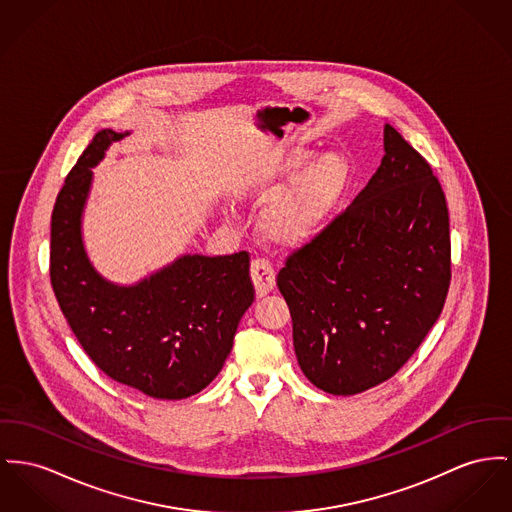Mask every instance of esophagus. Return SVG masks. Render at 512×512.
<instances>
[{"label": "esophagus", "mask_w": 512, "mask_h": 512, "mask_svg": "<svg viewBox=\"0 0 512 512\" xmlns=\"http://www.w3.org/2000/svg\"><path fill=\"white\" fill-rule=\"evenodd\" d=\"M250 275H252V283L256 287L258 297H264L266 293L272 291L273 285H275V272H273L272 264L266 258L252 260Z\"/></svg>", "instance_id": "1"}]
</instances>
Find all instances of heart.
I'll use <instances>...</instances> for the list:
<instances>
[{
	"mask_svg": "<svg viewBox=\"0 0 512 512\" xmlns=\"http://www.w3.org/2000/svg\"><path fill=\"white\" fill-rule=\"evenodd\" d=\"M310 163V151H295L252 188L258 202L276 200L262 215V233L277 246L289 248L312 239L326 225L347 190L351 169L343 155L328 153L309 170ZM297 177L300 182L286 193L284 188Z\"/></svg>",
	"mask_w": 512,
	"mask_h": 512,
	"instance_id": "obj_1",
	"label": "heart"
}]
</instances>
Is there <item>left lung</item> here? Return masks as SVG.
Masks as SVG:
<instances>
[{
  "instance_id": "8db88e82",
  "label": "left lung",
  "mask_w": 512,
  "mask_h": 512,
  "mask_svg": "<svg viewBox=\"0 0 512 512\" xmlns=\"http://www.w3.org/2000/svg\"><path fill=\"white\" fill-rule=\"evenodd\" d=\"M450 275L441 182L386 124L369 184L277 273L301 371L334 396L396 375L441 316Z\"/></svg>"
}]
</instances>
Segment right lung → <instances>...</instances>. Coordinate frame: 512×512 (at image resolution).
I'll return each mask as SVG.
<instances>
[{
	"label": "right lung",
	"instance_id": "right-lung-1",
	"mask_svg": "<svg viewBox=\"0 0 512 512\" xmlns=\"http://www.w3.org/2000/svg\"><path fill=\"white\" fill-rule=\"evenodd\" d=\"M124 136L101 130L69 171L52 211L50 281L71 332L104 375L157 400H182L202 392L231 353L254 301L250 256L186 254L130 287L101 277L83 248L81 215L91 169Z\"/></svg>",
	"mask_w": 512,
	"mask_h": 512
}]
</instances>
